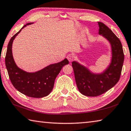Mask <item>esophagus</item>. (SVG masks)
Segmentation results:
<instances>
[{
    "label": "esophagus",
    "mask_w": 131,
    "mask_h": 131,
    "mask_svg": "<svg viewBox=\"0 0 131 131\" xmlns=\"http://www.w3.org/2000/svg\"><path fill=\"white\" fill-rule=\"evenodd\" d=\"M66 58H67V59L69 62H72L74 59V57L72 54H69Z\"/></svg>",
    "instance_id": "1"
}]
</instances>
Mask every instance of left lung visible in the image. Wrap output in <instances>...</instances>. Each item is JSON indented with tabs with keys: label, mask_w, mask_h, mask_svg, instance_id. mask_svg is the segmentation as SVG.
Instances as JSON below:
<instances>
[{
	"label": "left lung",
	"mask_w": 131,
	"mask_h": 131,
	"mask_svg": "<svg viewBox=\"0 0 131 131\" xmlns=\"http://www.w3.org/2000/svg\"><path fill=\"white\" fill-rule=\"evenodd\" d=\"M99 34L107 39L112 46L110 65L101 74H94L76 61L72 63L75 80L79 91L85 96H96L113 87L120 78L124 54L119 39L107 26L98 22Z\"/></svg>",
	"instance_id": "1"
}]
</instances>
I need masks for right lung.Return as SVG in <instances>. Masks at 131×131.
Instances as JSON below:
<instances>
[{
    "instance_id": "add662e5",
    "label": "right lung",
    "mask_w": 131,
    "mask_h": 131,
    "mask_svg": "<svg viewBox=\"0 0 131 131\" xmlns=\"http://www.w3.org/2000/svg\"><path fill=\"white\" fill-rule=\"evenodd\" d=\"M31 24L33 23L26 24L11 38L7 46L5 64L10 81L15 89L29 97L40 98L47 96L51 92L55 78L69 61L65 58L60 62L51 64L35 73L26 72L18 67L13 57V41L22 29Z\"/></svg>"
}]
</instances>
